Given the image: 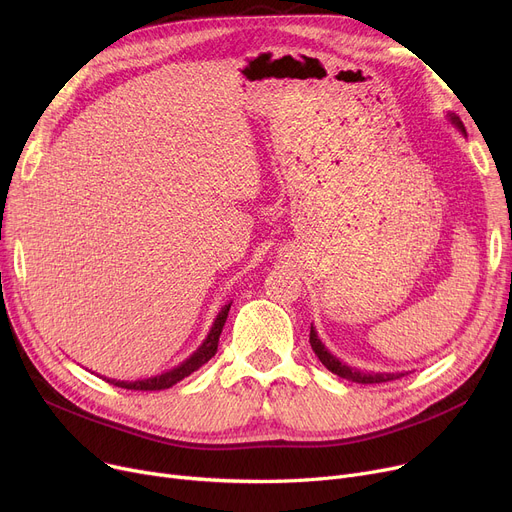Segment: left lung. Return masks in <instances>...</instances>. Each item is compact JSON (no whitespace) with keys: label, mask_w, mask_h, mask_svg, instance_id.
<instances>
[{"label":"left lung","mask_w":512,"mask_h":512,"mask_svg":"<svg viewBox=\"0 0 512 512\" xmlns=\"http://www.w3.org/2000/svg\"><path fill=\"white\" fill-rule=\"evenodd\" d=\"M452 122L465 132V128H463V124L459 122V118L452 116ZM309 342H311V348L315 351V355L319 357V361L324 363L332 373H336L338 378H344V380H348V382H357V384H384V382H394V380H398V378H402V375H405V373H365V371H359V369H351V367L340 363L334 355H330V353L326 351V346L321 344V340L317 338L313 326H311V332H309Z\"/></svg>","instance_id":"left-lung-1"}]
</instances>
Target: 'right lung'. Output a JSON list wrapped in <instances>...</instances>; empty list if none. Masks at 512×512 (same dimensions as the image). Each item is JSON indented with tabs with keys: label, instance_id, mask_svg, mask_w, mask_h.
Masks as SVG:
<instances>
[{
	"label": "right lung",
	"instance_id": "right-lung-1",
	"mask_svg": "<svg viewBox=\"0 0 512 512\" xmlns=\"http://www.w3.org/2000/svg\"><path fill=\"white\" fill-rule=\"evenodd\" d=\"M228 311H230V303L224 305V309L220 311V315L215 317L213 321V328L207 336V340L201 344L199 351L191 357L186 359L182 365L161 373V375H155V378H149V380H139V382H116V380H107L110 384L118 386V388H126V390H141V392H155V390H166V388H172L174 384H178L180 380L188 378L193 371H197L201 365H205L213 355L215 351H218V342H220V334L224 330V324H226V317H228Z\"/></svg>",
	"mask_w": 512,
	"mask_h": 512
}]
</instances>
